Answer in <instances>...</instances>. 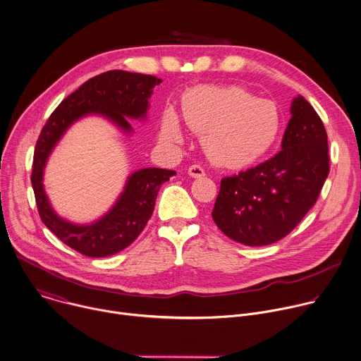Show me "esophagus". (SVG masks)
Masks as SVG:
<instances>
[{
	"mask_svg": "<svg viewBox=\"0 0 361 361\" xmlns=\"http://www.w3.org/2000/svg\"><path fill=\"white\" fill-rule=\"evenodd\" d=\"M188 174H190L192 178H201V177L205 176V171H204V169H202L201 166L192 164V166L188 167Z\"/></svg>",
	"mask_w": 361,
	"mask_h": 361,
	"instance_id": "34e87169",
	"label": "esophagus"
}]
</instances>
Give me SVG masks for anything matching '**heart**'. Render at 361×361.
Instances as JSON below:
<instances>
[{
  "mask_svg": "<svg viewBox=\"0 0 361 361\" xmlns=\"http://www.w3.org/2000/svg\"><path fill=\"white\" fill-rule=\"evenodd\" d=\"M183 117L198 135L208 157L222 167H247L265 156L281 132V116L269 99L257 97L238 86H197L183 99ZM161 136L169 142L183 137L180 117L167 109Z\"/></svg>",
  "mask_w": 361,
  "mask_h": 361,
  "instance_id": "1",
  "label": "heart"
}]
</instances>
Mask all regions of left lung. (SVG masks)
<instances>
[{"label":"left lung","instance_id":"obj_1","mask_svg":"<svg viewBox=\"0 0 361 361\" xmlns=\"http://www.w3.org/2000/svg\"><path fill=\"white\" fill-rule=\"evenodd\" d=\"M290 114L278 154L221 180L212 218L239 244L262 247L286 236L316 204L329 176L322 118L300 94Z\"/></svg>","mask_w":361,"mask_h":361}]
</instances>
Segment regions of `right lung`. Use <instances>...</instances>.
<instances>
[{
  "label": "right lung",
  "instance_id": "1",
  "mask_svg": "<svg viewBox=\"0 0 361 361\" xmlns=\"http://www.w3.org/2000/svg\"><path fill=\"white\" fill-rule=\"evenodd\" d=\"M163 80L126 71L97 75L61 102L44 126L34 153L31 183L42 222L63 244L92 258L109 257L129 247L150 219L157 192L163 183L176 176L174 170L146 167L132 173L111 208L89 224L62 218L54 209L45 187L48 159L68 129L86 116H102L125 135H132L129 118L146 120L149 99Z\"/></svg>",
  "mask_w": 361,
  "mask_h": 361
}]
</instances>
